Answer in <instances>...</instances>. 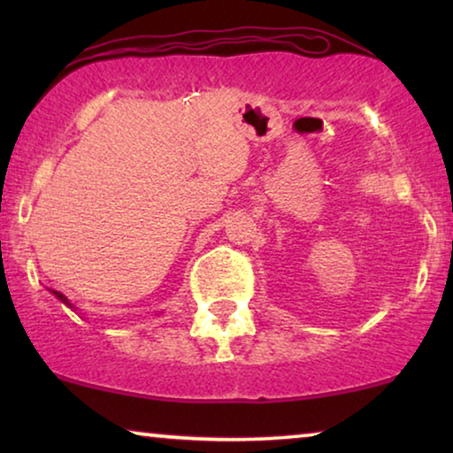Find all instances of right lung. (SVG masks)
I'll return each mask as SVG.
<instances>
[{"label":"right lung","mask_w":453,"mask_h":453,"mask_svg":"<svg viewBox=\"0 0 453 453\" xmlns=\"http://www.w3.org/2000/svg\"><path fill=\"white\" fill-rule=\"evenodd\" d=\"M51 293H53L55 296H58V299H59L61 303H64V305H67V307H70V309H73V311H76V307H73V305H72V303H70V301H67V296H65V295H61V293H59V290H51Z\"/></svg>","instance_id":"add662e5"}]
</instances>
